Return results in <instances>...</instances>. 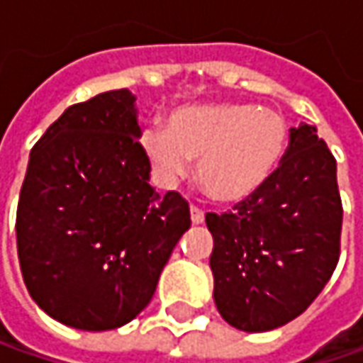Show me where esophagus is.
Returning a JSON list of instances; mask_svg holds the SVG:
<instances>
[{"mask_svg":"<svg viewBox=\"0 0 363 363\" xmlns=\"http://www.w3.org/2000/svg\"><path fill=\"white\" fill-rule=\"evenodd\" d=\"M191 221H193V225H201L205 221V213L201 211L199 207H195V205H191Z\"/></svg>","mask_w":363,"mask_h":363,"instance_id":"34e87169","label":"esophagus"}]
</instances>
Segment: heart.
<instances>
[{"label":"heart","instance_id":"b5f03b06","mask_svg":"<svg viewBox=\"0 0 363 363\" xmlns=\"http://www.w3.org/2000/svg\"><path fill=\"white\" fill-rule=\"evenodd\" d=\"M286 119L252 103L184 105L164 125H146L140 148L162 186L189 177L197 161L201 186L221 203L252 197L272 177L286 150Z\"/></svg>","mask_w":363,"mask_h":363}]
</instances>
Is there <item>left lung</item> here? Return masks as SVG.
I'll use <instances>...</instances> for the list:
<instances>
[{
    "label": "left lung",
    "instance_id": "8db88e82",
    "mask_svg": "<svg viewBox=\"0 0 363 363\" xmlns=\"http://www.w3.org/2000/svg\"><path fill=\"white\" fill-rule=\"evenodd\" d=\"M337 162L317 128H291L272 177L229 213H207L213 301L231 327L260 333L296 319L339 260Z\"/></svg>",
    "mask_w": 363,
    "mask_h": 363
}]
</instances>
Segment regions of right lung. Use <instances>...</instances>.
Here are the masks:
<instances>
[{
	"instance_id": "1",
	"label": "right lung",
	"mask_w": 363,
	"mask_h": 363,
	"mask_svg": "<svg viewBox=\"0 0 363 363\" xmlns=\"http://www.w3.org/2000/svg\"><path fill=\"white\" fill-rule=\"evenodd\" d=\"M128 89L71 105L30 152L16 235L26 289L58 323L107 331L135 319L191 228L186 201L150 184Z\"/></svg>"
}]
</instances>
